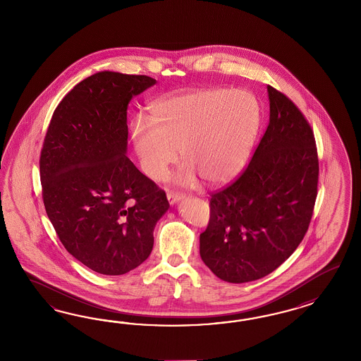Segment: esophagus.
<instances>
[{"instance_id": "1", "label": "esophagus", "mask_w": 361, "mask_h": 361, "mask_svg": "<svg viewBox=\"0 0 361 361\" xmlns=\"http://www.w3.org/2000/svg\"><path fill=\"white\" fill-rule=\"evenodd\" d=\"M166 198H168L169 204L173 205L176 202H178L180 200H183L184 195H183V193H177V192H168V193H166Z\"/></svg>"}]
</instances>
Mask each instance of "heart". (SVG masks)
Listing matches in <instances>:
<instances>
[{"label": "heart", "mask_w": 361, "mask_h": 361, "mask_svg": "<svg viewBox=\"0 0 361 361\" xmlns=\"http://www.w3.org/2000/svg\"><path fill=\"white\" fill-rule=\"evenodd\" d=\"M261 124L257 99L243 90L205 88L156 102L152 121H132L135 153L144 173L164 177L178 157L186 164L173 176L192 185L196 175L208 184H222L246 164Z\"/></svg>", "instance_id": "obj_1"}]
</instances>
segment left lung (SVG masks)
<instances>
[{
	"label": "left lung",
	"mask_w": 361,
	"mask_h": 361,
	"mask_svg": "<svg viewBox=\"0 0 361 361\" xmlns=\"http://www.w3.org/2000/svg\"><path fill=\"white\" fill-rule=\"evenodd\" d=\"M270 121L252 161L212 193L200 255L219 279L245 283L273 273L305 238L317 196L319 160L300 109L267 86Z\"/></svg>",
	"instance_id": "obj_1"
}]
</instances>
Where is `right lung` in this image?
I'll use <instances>...</instances> for the list:
<instances>
[{
    "mask_svg": "<svg viewBox=\"0 0 361 361\" xmlns=\"http://www.w3.org/2000/svg\"><path fill=\"white\" fill-rule=\"evenodd\" d=\"M156 83L147 75L100 71L55 109L39 159L47 217L65 246L95 273L121 275L152 252L165 192L126 156L127 109Z\"/></svg>",
    "mask_w": 361,
    "mask_h": 361,
    "instance_id": "right-lung-1",
    "label": "right lung"
}]
</instances>
